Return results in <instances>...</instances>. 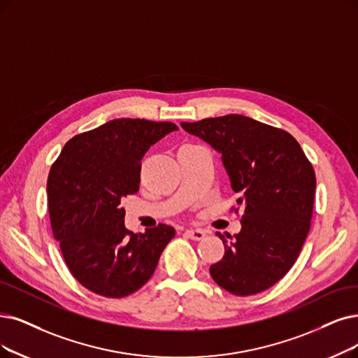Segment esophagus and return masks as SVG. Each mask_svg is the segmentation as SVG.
Instances as JSON below:
<instances>
[{
    "label": "esophagus",
    "mask_w": 358,
    "mask_h": 358,
    "mask_svg": "<svg viewBox=\"0 0 358 358\" xmlns=\"http://www.w3.org/2000/svg\"><path fill=\"white\" fill-rule=\"evenodd\" d=\"M185 235L194 241H201L206 236V232L203 231V229H188V231L185 232Z\"/></svg>",
    "instance_id": "1"
}]
</instances>
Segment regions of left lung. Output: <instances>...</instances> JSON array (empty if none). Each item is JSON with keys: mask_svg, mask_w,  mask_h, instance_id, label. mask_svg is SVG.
Here are the masks:
<instances>
[{"mask_svg": "<svg viewBox=\"0 0 358 358\" xmlns=\"http://www.w3.org/2000/svg\"><path fill=\"white\" fill-rule=\"evenodd\" d=\"M180 126L219 154L244 206L241 232L223 241L210 275L234 295L259 294L294 266L310 231L316 175L292 135L241 114Z\"/></svg>", "mask_w": 358, "mask_h": 358, "instance_id": "obj_1", "label": "left lung"}]
</instances>
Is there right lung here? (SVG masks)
Masks as SVG:
<instances>
[{
    "instance_id": "1",
    "label": "right lung",
    "mask_w": 358,
    "mask_h": 358,
    "mask_svg": "<svg viewBox=\"0 0 358 358\" xmlns=\"http://www.w3.org/2000/svg\"><path fill=\"white\" fill-rule=\"evenodd\" d=\"M170 122L116 119L71 138L52 164L48 211L64 262L85 288L123 298L148 282L175 229L144 234L124 226L122 198L139 189L141 160L167 134Z\"/></svg>"
}]
</instances>
